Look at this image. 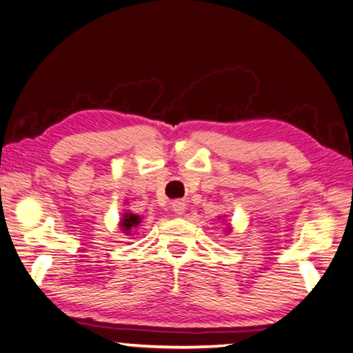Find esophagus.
<instances>
[{"instance_id":"esophagus-1","label":"esophagus","mask_w":353,"mask_h":353,"mask_svg":"<svg viewBox=\"0 0 353 353\" xmlns=\"http://www.w3.org/2000/svg\"><path fill=\"white\" fill-rule=\"evenodd\" d=\"M172 208H173V212H175L176 214H183L186 212V203L183 202V201H175L172 203Z\"/></svg>"}]
</instances>
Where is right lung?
Instances as JSON below:
<instances>
[{"instance_id": "right-lung-1", "label": "right lung", "mask_w": 353, "mask_h": 353, "mask_svg": "<svg viewBox=\"0 0 353 353\" xmlns=\"http://www.w3.org/2000/svg\"><path fill=\"white\" fill-rule=\"evenodd\" d=\"M140 223H141L140 214L127 212V213L122 214V218H121V223H119L121 224V231L124 234H130L135 228H139Z\"/></svg>"}]
</instances>
